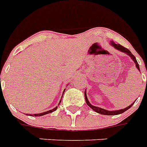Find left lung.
<instances>
[{
	"mask_svg": "<svg viewBox=\"0 0 147 147\" xmlns=\"http://www.w3.org/2000/svg\"><path fill=\"white\" fill-rule=\"evenodd\" d=\"M111 44L112 46H113V47L115 48V49H117V50H120L121 52H123V53H126V54H127V55H129V56H130L131 59H132L133 61L135 62L137 69H138L140 71V70L139 64H138V62H137V59H136V58H135L134 55H133L132 53H131V52H130L129 49H127V48H125V47H123V46H121V45L116 44V43H114V42H112V41L111 42ZM85 100H86V103H87V105H88V106H89V107H91L92 110H94V111L97 112V113H98V114H105V115H117V114H122V113H123V112H125L126 111H127L129 108H130V107L133 106V105L134 104V102L133 104H131L130 106H128L127 107H126V108H124V109L117 110V111H107V110L103 109V108H100V107H95V106H93L92 105H91L89 101H88V100L87 95H86V91L85 92Z\"/></svg>",
	"mask_w": 147,
	"mask_h": 147,
	"instance_id": "1",
	"label": "left lung"
}]
</instances>
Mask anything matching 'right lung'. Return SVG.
<instances>
[{"instance_id":"right-lung-1","label":"right lung","mask_w":147,"mask_h":147,"mask_svg":"<svg viewBox=\"0 0 147 147\" xmlns=\"http://www.w3.org/2000/svg\"><path fill=\"white\" fill-rule=\"evenodd\" d=\"M61 100H62V99L60 100L59 103L61 102ZM57 107H55V108H53V109L50 110V111H46V112H42V113H40V114H33V116H35V117H39V116H42V115H45V114H49V113H52V112H53L54 111H55V110L57 109ZM30 116H32L31 114H30Z\"/></svg>"}]
</instances>
